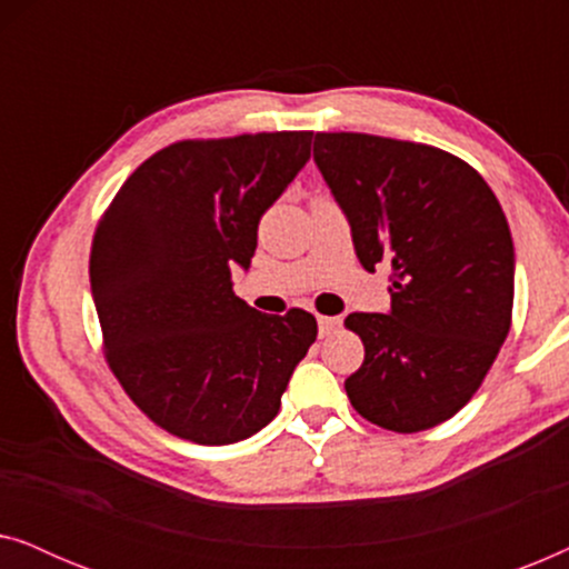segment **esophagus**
<instances>
[{
  "label": "esophagus",
  "instance_id": "1",
  "mask_svg": "<svg viewBox=\"0 0 569 569\" xmlns=\"http://www.w3.org/2000/svg\"><path fill=\"white\" fill-rule=\"evenodd\" d=\"M341 326L339 318H331V316H318V333L321 337H331L333 331H337Z\"/></svg>",
  "mask_w": 569,
  "mask_h": 569
}]
</instances>
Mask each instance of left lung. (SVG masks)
Listing matches in <instances>:
<instances>
[{"instance_id":"1","label":"left lung","mask_w":569,"mask_h":569,"mask_svg":"<svg viewBox=\"0 0 569 569\" xmlns=\"http://www.w3.org/2000/svg\"><path fill=\"white\" fill-rule=\"evenodd\" d=\"M313 158L368 271L391 267V313H349L365 360L345 380L355 411L391 432L458 415L512 323L516 263L500 201L440 147L318 131Z\"/></svg>"}]
</instances>
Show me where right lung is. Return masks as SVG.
<instances>
[{
  "label": "right lung",
  "instance_id": "right-lung-1",
  "mask_svg": "<svg viewBox=\"0 0 569 569\" xmlns=\"http://www.w3.org/2000/svg\"><path fill=\"white\" fill-rule=\"evenodd\" d=\"M313 131L181 139L131 173L98 220L90 287L103 357L154 425L199 446L277 417L318 323L259 313L232 292L256 230L310 158Z\"/></svg>",
  "mask_w": 569,
  "mask_h": 569
}]
</instances>
